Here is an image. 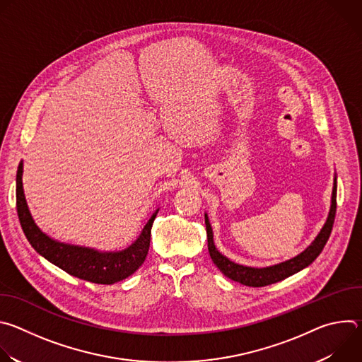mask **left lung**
I'll list each match as a JSON object with an SVG mask.
<instances>
[{"label": "left lung", "mask_w": 362, "mask_h": 362, "mask_svg": "<svg viewBox=\"0 0 362 362\" xmlns=\"http://www.w3.org/2000/svg\"><path fill=\"white\" fill-rule=\"evenodd\" d=\"M335 212H337V177L334 179L331 209H329L327 222H325L324 228L321 229V232L318 233V236L303 252H300L299 255L292 257V259L281 262L278 265H272V267H267V268H250V267H243V265L235 264L230 259H228L226 256H223L216 249L215 242H214L212 226L209 223L208 215H204L206 233H208V249H209V253H211L214 264L229 279H232L235 282H239L242 285H246V286H253V288L276 284V282L302 271L303 268H306L308 265H311L317 259L318 255L322 252L325 243L329 239L332 225H334V221H335Z\"/></svg>", "instance_id": "8db88e82"}]
</instances>
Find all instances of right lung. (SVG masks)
<instances>
[{"instance_id":"obj_1","label":"right lung","mask_w":362,"mask_h":362,"mask_svg":"<svg viewBox=\"0 0 362 362\" xmlns=\"http://www.w3.org/2000/svg\"><path fill=\"white\" fill-rule=\"evenodd\" d=\"M159 209L143 228L139 238L129 247L119 252H98L95 249L62 243L51 239L35 225L24 196L23 163L17 172V214L25 238L31 246L44 256L48 262L59 267L67 274L101 285H112L134 274L144 262L148 246L151 225Z\"/></svg>"}]
</instances>
